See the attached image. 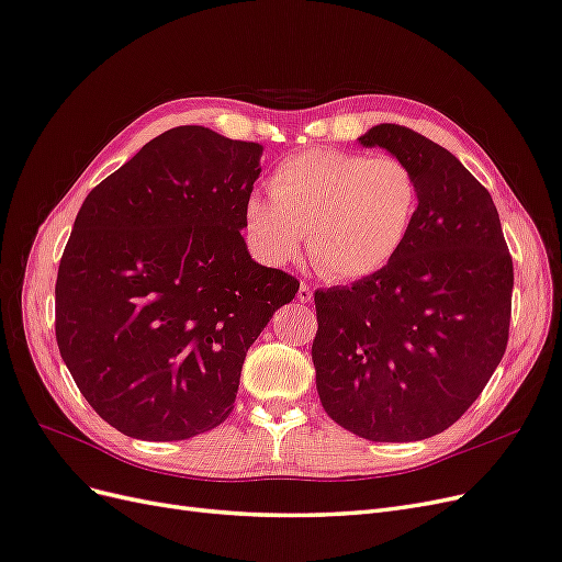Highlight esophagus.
Instances as JSON below:
<instances>
[{
  "label": "esophagus",
  "instance_id": "34e87169",
  "mask_svg": "<svg viewBox=\"0 0 562 562\" xmlns=\"http://www.w3.org/2000/svg\"><path fill=\"white\" fill-rule=\"evenodd\" d=\"M312 297H314L312 285L302 281V283H300V288H297V300H300V302H312Z\"/></svg>",
  "mask_w": 562,
  "mask_h": 562
}]
</instances>
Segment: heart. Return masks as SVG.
Returning <instances> with one entry per match:
<instances>
[{
    "instance_id": "obj_1",
    "label": "heart",
    "mask_w": 562,
    "mask_h": 562,
    "mask_svg": "<svg viewBox=\"0 0 562 562\" xmlns=\"http://www.w3.org/2000/svg\"><path fill=\"white\" fill-rule=\"evenodd\" d=\"M269 199L250 194L244 227L265 260L281 265L307 234L314 269L330 281L375 274L403 250L419 211V182L403 159L304 149L277 164Z\"/></svg>"
}]
</instances>
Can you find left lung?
Masks as SVG:
<instances>
[{
  "label": "left lung",
  "mask_w": 562,
  "mask_h": 562,
  "mask_svg": "<svg viewBox=\"0 0 562 562\" xmlns=\"http://www.w3.org/2000/svg\"><path fill=\"white\" fill-rule=\"evenodd\" d=\"M359 140L413 168L419 211L384 269L316 291V389L323 411L356 436L422 440L452 427L499 366L514 260L490 192L446 147L398 124Z\"/></svg>",
  "instance_id": "left-lung-1"
}]
</instances>
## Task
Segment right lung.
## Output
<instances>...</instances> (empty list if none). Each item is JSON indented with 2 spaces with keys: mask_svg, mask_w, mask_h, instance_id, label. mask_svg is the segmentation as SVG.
Listing matches in <instances>:
<instances>
[{
  "mask_svg": "<svg viewBox=\"0 0 562 562\" xmlns=\"http://www.w3.org/2000/svg\"><path fill=\"white\" fill-rule=\"evenodd\" d=\"M260 143L178 126L83 199L56 279V342L116 431L184 440L234 411L248 347L300 281L250 260Z\"/></svg>",
  "mask_w": 562,
  "mask_h": 562,
  "instance_id": "obj_1",
  "label": "right lung"
}]
</instances>
